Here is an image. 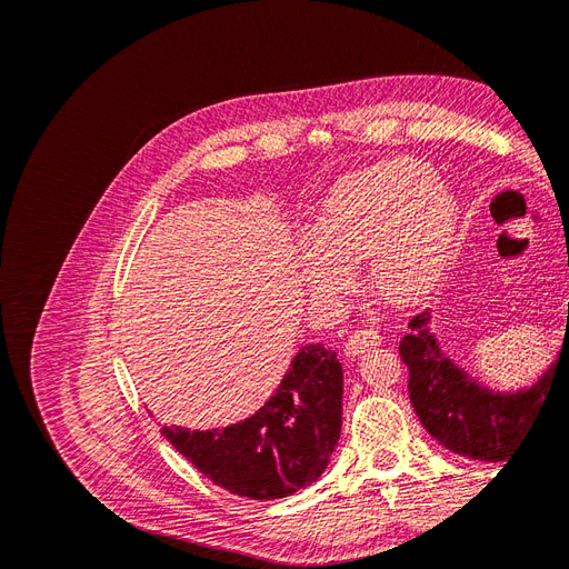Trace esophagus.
<instances>
[{
    "label": "esophagus",
    "instance_id": "esophagus-1",
    "mask_svg": "<svg viewBox=\"0 0 569 569\" xmlns=\"http://www.w3.org/2000/svg\"><path fill=\"white\" fill-rule=\"evenodd\" d=\"M380 343H382V332L377 330V327H358V330L349 335L343 349H347L349 356H360L372 347H380Z\"/></svg>",
    "mask_w": 569,
    "mask_h": 569
}]
</instances>
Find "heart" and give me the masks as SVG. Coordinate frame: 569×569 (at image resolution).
I'll list each match as a JSON object with an SVG mask.
<instances>
[{"label": "heart", "mask_w": 569, "mask_h": 569, "mask_svg": "<svg viewBox=\"0 0 569 569\" xmlns=\"http://www.w3.org/2000/svg\"><path fill=\"white\" fill-rule=\"evenodd\" d=\"M458 209L435 170L393 159L341 178L325 197L316 239L299 268L318 299H339L353 284V266L368 256V278L393 303H408L435 284L449 258Z\"/></svg>", "instance_id": "obj_1"}]
</instances>
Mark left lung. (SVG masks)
Returning a JSON list of instances; mask_svg holds the SVG:
<instances>
[{
    "mask_svg": "<svg viewBox=\"0 0 569 569\" xmlns=\"http://www.w3.org/2000/svg\"><path fill=\"white\" fill-rule=\"evenodd\" d=\"M408 327L410 335L403 337L399 353L410 370V403L427 432L453 453L475 460H506L529 432L533 412L553 382L550 377L556 370H550L537 387L525 393H489L441 356L435 337L427 332V313H418ZM562 351L565 347L560 356Z\"/></svg>",
    "mask_w": 569,
    "mask_h": 569,
    "instance_id": "8db88e82",
    "label": "left lung"
}]
</instances>
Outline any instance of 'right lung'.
Returning <instances> with one entry per match:
<instances>
[{
    "mask_svg": "<svg viewBox=\"0 0 569 569\" xmlns=\"http://www.w3.org/2000/svg\"><path fill=\"white\" fill-rule=\"evenodd\" d=\"M163 437L213 485L272 501L322 475L341 432V366L332 349L308 343L272 399L249 420L189 432L163 427Z\"/></svg>",
    "mask_w": 569,
    "mask_h": 569,
    "instance_id": "right-lung-1",
    "label": "right lung"
}]
</instances>
